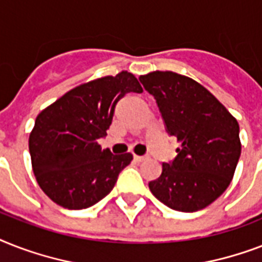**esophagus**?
<instances>
[{"mask_svg":"<svg viewBox=\"0 0 262 262\" xmlns=\"http://www.w3.org/2000/svg\"><path fill=\"white\" fill-rule=\"evenodd\" d=\"M147 159V156H139V155H135V160L137 162V163H141V162H144V160Z\"/></svg>","mask_w":262,"mask_h":262,"instance_id":"obj_1","label":"esophagus"}]
</instances>
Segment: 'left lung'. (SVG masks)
Masks as SVG:
<instances>
[{"instance_id":"obj_1","label":"left lung","mask_w":262,"mask_h":262,"mask_svg":"<svg viewBox=\"0 0 262 262\" xmlns=\"http://www.w3.org/2000/svg\"><path fill=\"white\" fill-rule=\"evenodd\" d=\"M156 99L168 135L181 145L149 190L168 208L195 212L223 194L241 156L239 125L230 111L190 77L174 72L140 76Z\"/></svg>"}]
</instances>
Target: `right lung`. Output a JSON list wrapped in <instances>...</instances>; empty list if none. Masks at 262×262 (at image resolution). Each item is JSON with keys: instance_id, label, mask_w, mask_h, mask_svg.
I'll return each mask as SVG.
<instances>
[{"instance_id": "right-lung-1", "label": "right lung", "mask_w": 262, "mask_h": 262, "mask_svg": "<svg viewBox=\"0 0 262 262\" xmlns=\"http://www.w3.org/2000/svg\"><path fill=\"white\" fill-rule=\"evenodd\" d=\"M127 92H143L126 71L92 80L40 111L30 135L35 178L45 194L68 209H84L104 199L132 154L113 155L98 144L107 135L115 104Z\"/></svg>"}]
</instances>
